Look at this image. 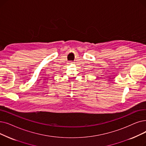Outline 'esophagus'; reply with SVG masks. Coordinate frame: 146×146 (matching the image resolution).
Returning <instances> with one entry per match:
<instances>
[{
    "label": "esophagus",
    "instance_id": "esophagus-1",
    "mask_svg": "<svg viewBox=\"0 0 146 146\" xmlns=\"http://www.w3.org/2000/svg\"><path fill=\"white\" fill-rule=\"evenodd\" d=\"M69 63H70V64H72V61H70V62Z\"/></svg>",
    "mask_w": 146,
    "mask_h": 146
}]
</instances>
